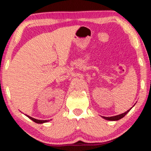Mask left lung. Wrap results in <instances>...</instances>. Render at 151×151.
I'll list each match as a JSON object with an SVG mask.
<instances>
[{
    "label": "left lung",
    "instance_id": "obj_1",
    "mask_svg": "<svg viewBox=\"0 0 151 151\" xmlns=\"http://www.w3.org/2000/svg\"><path fill=\"white\" fill-rule=\"evenodd\" d=\"M132 108L128 110V111H126V112H124V113H122V114H120V115H115V116H112V117H103V118L106 119V120H111V121H115V120H120L121 118H123L124 115H125L128 112H129L130 110L132 109Z\"/></svg>",
    "mask_w": 151,
    "mask_h": 151
}]
</instances>
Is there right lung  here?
<instances>
[{
	"mask_svg": "<svg viewBox=\"0 0 151 151\" xmlns=\"http://www.w3.org/2000/svg\"><path fill=\"white\" fill-rule=\"evenodd\" d=\"M27 115V116L28 117V118H30L31 120H33V122H36V123H38V124H42V123H44V122H49L50 121V120H37V119H35V118H32V117H30L29 116V115Z\"/></svg>",
	"mask_w": 151,
	"mask_h": 151,
	"instance_id": "right-lung-1",
	"label": "right lung"
}]
</instances>
